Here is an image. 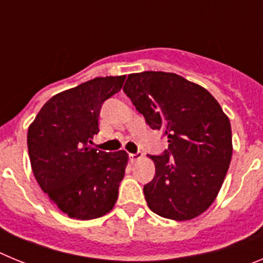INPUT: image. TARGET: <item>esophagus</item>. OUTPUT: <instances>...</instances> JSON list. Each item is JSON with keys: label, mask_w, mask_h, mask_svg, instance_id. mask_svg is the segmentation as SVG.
I'll use <instances>...</instances> for the list:
<instances>
[{"label": "esophagus", "mask_w": 263, "mask_h": 263, "mask_svg": "<svg viewBox=\"0 0 263 263\" xmlns=\"http://www.w3.org/2000/svg\"><path fill=\"white\" fill-rule=\"evenodd\" d=\"M143 157V154L142 153H134V154H129V158H130V160H132V162H137V160H139L141 159V158Z\"/></svg>", "instance_id": "1"}]
</instances>
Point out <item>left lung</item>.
Masks as SVG:
<instances>
[{
	"label": "left lung",
	"instance_id": "obj_1",
	"mask_svg": "<svg viewBox=\"0 0 263 263\" xmlns=\"http://www.w3.org/2000/svg\"><path fill=\"white\" fill-rule=\"evenodd\" d=\"M124 92L168 142L163 154L148 155L155 164L143 187L148 208L176 221L197 217L213 203L229 168V118L208 90L171 72L130 73Z\"/></svg>",
	"mask_w": 263,
	"mask_h": 263
}]
</instances>
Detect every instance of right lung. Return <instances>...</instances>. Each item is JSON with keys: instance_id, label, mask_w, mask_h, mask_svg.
<instances>
[{"instance_id": "right-lung-1", "label": "right lung", "mask_w": 263, "mask_h": 263, "mask_svg": "<svg viewBox=\"0 0 263 263\" xmlns=\"http://www.w3.org/2000/svg\"><path fill=\"white\" fill-rule=\"evenodd\" d=\"M126 76L95 78L51 97L27 133L36 182L63 213L92 220L108 213L118 197L127 154L92 147L106 100L120 92Z\"/></svg>"}]
</instances>
